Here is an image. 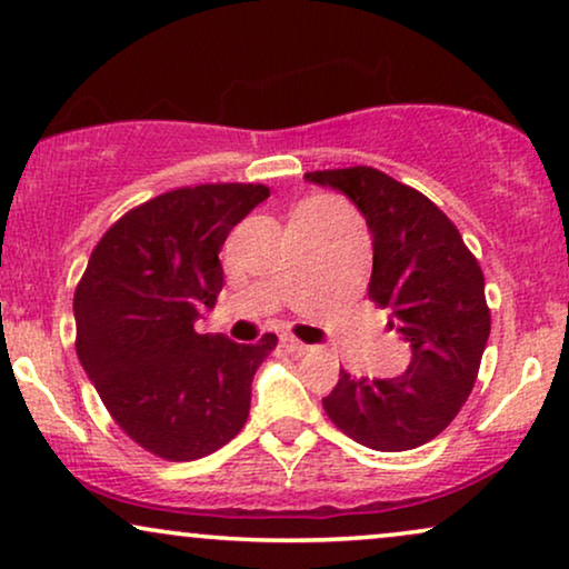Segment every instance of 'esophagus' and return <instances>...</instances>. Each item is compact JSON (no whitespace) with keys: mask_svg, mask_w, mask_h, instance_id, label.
<instances>
[{"mask_svg":"<svg viewBox=\"0 0 569 569\" xmlns=\"http://www.w3.org/2000/svg\"><path fill=\"white\" fill-rule=\"evenodd\" d=\"M281 348L283 350H288V353H307L309 350V346L307 342H301V340H296L293 335H281Z\"/></svg>","mask_w":569,"mask_h":569,"instance_id":"esophagus-1","label":"esophagus"}]
</instances>
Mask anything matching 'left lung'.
Masks as SVG:
<instances>
[{"instance_id":"8db88e82","label":"left lung","mask_w":569,"mask_h":569,"mask_svg":"<svg viewBox=\"0 0 569 569\" xmlns=\"http://www.w3.org/2000/svg\"><path fill=\"white\" fill-rule=\"evenodd\" d=\"M358 206L373 237L368 299L412 348L395 379L340 371L322 399L348 438L373 451H410L443 433L475 387L490 338L485 276L459 229L430 198L373 167L303 174Z\"/></svg>"}]
</instances>
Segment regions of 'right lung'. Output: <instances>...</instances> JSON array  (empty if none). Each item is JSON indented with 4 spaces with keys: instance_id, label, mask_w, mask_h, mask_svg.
I'll list each match as a JSON object with an SVG mask.
<instances>
[{
    "instance_id": "add662e5",
    "label": "right lung",
    "mask_w": 569,
    "mask_h": 569,
    "mask_svg": "<svg viewBox=\"0 0 569 569\" xmlns=\"http://www.w3.org/2000/svg\"><path fill=\"white\" fill-rule=\"evenodd\" d=\"M268 196L211 182L151 198L102 234L77 286L79 363L118 428L159 459H203L250 415L252 376L278 338L239 346L193 325L223 286L221 244Z\"/></svg>"
}]
</instances>
